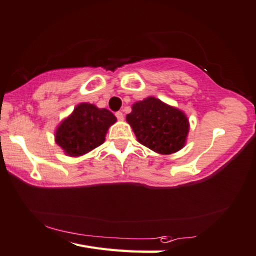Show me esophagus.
<instances>
[{
	"mask_svg": "<svg viewBox=\"0 0 256 256\" xmlns=\"http://www.w3.org/2000/svg\"><path fill=\"white\" fill-rule=\"evenodd\" d=\"M115 115H116V118H118V120H124V114L122 112H116Z\"/></svg>",
	"mask_w": 256,
	"mask_h": 256,
	"instance_id": "34e87169",
	"label": "esophagus"
}]
</instances>
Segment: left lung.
I'll return each instance as SVG.
<instances>
[{
	"mask_svg": "<svg viewBox=\"0 0 256 256\" xmlns=\"http://www.w3.org/2000/svg\"><path fill=\"white\" fill-rule=\"evenodd\" d=\"M138 141L160 154H171L184 146L189 132L187 116L156 97L136 102L126 115Z\"/></svg>",
	"mask_w": 256,
	"mask_h": 256,
	"instance_id": "1",
	"label": "left lung"
}]
</instances>
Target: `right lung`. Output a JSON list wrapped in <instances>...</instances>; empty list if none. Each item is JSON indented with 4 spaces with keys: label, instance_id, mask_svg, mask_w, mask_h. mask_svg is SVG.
<instances>
[{
    "label": "right lung",
    "instance_id": "add662e5",
    "mask_svg": "<svg viewBox=\"0 0 256 256\" xmlns=\"http://www.w3.org/2000/svg\"><path fill=\"white\" fill-rule=\"evenodd\" d=\"M115 122V115L108 110L82 103L58 125L54 140L67 156H80L103 144L108 128Z\"/></svg>",
    "mask_w": 256,
    "mask_h": 256
}]
</instances>
